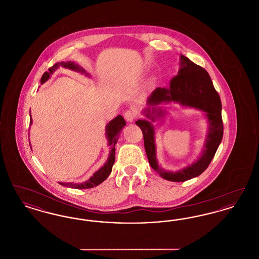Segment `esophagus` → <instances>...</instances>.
Returning <instances> with one entry per match:
<instances>
[{
    "label": "esophagus",
    "instance_id": "obj_1",
    "mask_svg": "<svg viewBox=\"0 0 259 259\" xmlns=\"http://www.w3.org/2000/svg\"><path fill=\"white\" fill-rule=\"evenodd\" d=\"M124 118L129 121V122H132L136 117H137V111L135 110H127V111L124 112Z\"/></svg>",
    "mask_w": 259,
    "mask_h": 259
}]
</instances>
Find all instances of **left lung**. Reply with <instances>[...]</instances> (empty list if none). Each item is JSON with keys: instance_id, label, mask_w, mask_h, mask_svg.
Returning a JSON list of instances; mask_svg holds the SVG:
<instances>
[{"instance_id": "obj_1", "label": "left lung", "mask_w": 259, "mask_h": 259, "mask_svg": "<svg viewBox=\"0 0 259 259\" xmlns=\"http://www.w3.org/2000/svg\"><path fill=\"white\" fill-rule=\"evenodd\" d=\"M181 69L178 74L171 78L169 87H157L148 97V103L153 107L163 102H179L183 106L196 108L207 113L209 122V134L201 157L194 164L182 171H164L158 166L155 157L153 126L147 120L140 119L136 121L143 132L145 149L151 168L159 172L162 178L171 182H185L204 172L212 160L223 137L222 101L208 72L184 55L181 56ZM153 111L157 112L156 114H162L161 111ZM150 115L148 110L147 116L154 121V117Z\"/></svg>"}]
</instances>
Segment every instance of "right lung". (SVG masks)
<instances>
[{"mask_svg":"<svg viewBox=\"0 0 259 259\" xmlns=\"http://www.w3.org/2000/svg\"><path fill=\"white\" fill-rule=\"evenodd\" d=\"M60 65L66 67V68H70L75 71H81L84 72L82 69H79V67L77 65H74V63L69 62V63H56L53 66H51L49 69V72H46L42 74L40 82L44 83L45 81H47L50 77V74H52ZM30 123H32V118L30 119ZM126 125V122L124 120L123 117L121 115L116 116L114 119H112L110 123L107 126V137L109 140V145L111 146V150L109 156V159L106 162V164L99 170L98 172H95L93 175V177H91L88 181L83 184H79V185H75V184H61L62 185L68 186V187H72V188H76V189H87V188H91L94 186L102 184L111 174V169H112V165L114 163V153H115V144L117 141V137L119 135L121 129Z\"/></svg>","mask_w":259,"mask_h":259,"instance_id":"1","label":"right lung"}]
</instances>
